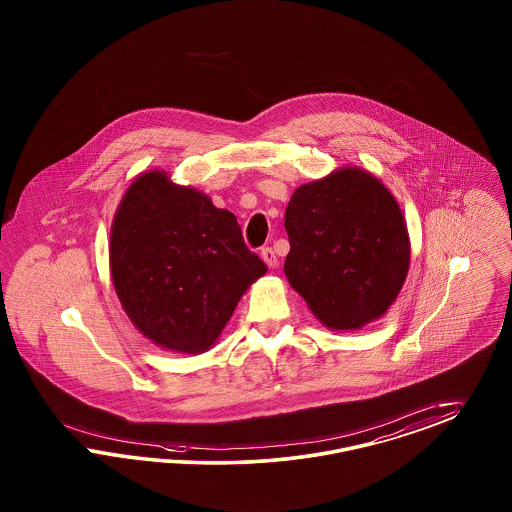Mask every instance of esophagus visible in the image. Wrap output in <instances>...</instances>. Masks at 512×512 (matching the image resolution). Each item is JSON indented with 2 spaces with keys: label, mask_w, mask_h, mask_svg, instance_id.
Here are the masks:
<instances>
[{
  "label": "esophagus",
  "mask_w": 512,
  "mask_h": 512,
  "mask_svg": "<svg viewBox=\"0 0 512 512\" xmlns=\"http://www.w3.org/2000/svg\"><path fill=\"white\" fill-rule=\"evenodd\" d=\"M261 259L265 261L268 268H276V266H278V257H276V253H274L272 247H266V249L261 251Z\"/></svg>",
  "instance_id": "34e87169"
}]
</instances>
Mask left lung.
<instances>
[{
  "label": "left lung",
  "mask_w": 512,
  "mask_h": 512,
  "mask_svg": "<svg viewBox=\"0 0 512 512\" xmlns=\"http://www.w3.org/2000/svg\"><path fill=\"white\" fill-rule=\"evenodd\" d=\"M285 276L331 331L382 318L410 265L405 217L378 177L344 166L304 183L285 210Z\"/></svg>",
  "instance_id": "8db88e82"
}]
</instances>
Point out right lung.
Wrapping results in <instances>:
<instances>
[{
    "label": "right lung",
    "mask_w": 512,
    "mask_h": 512,
    "mask_svg": "<svg viewBox=\"0 0 512 512\" xmlns=\"http://www.w3.org/2000/svg\"><path fill=\"white\" fill-rule=\"evenodd\" d=\"M109 272L126 316L170 352H208L266 265L229 210L168 172L136 177L111 223Z\"/></svg>",
    "instance_id": "obj_1"
}]
</instances>
